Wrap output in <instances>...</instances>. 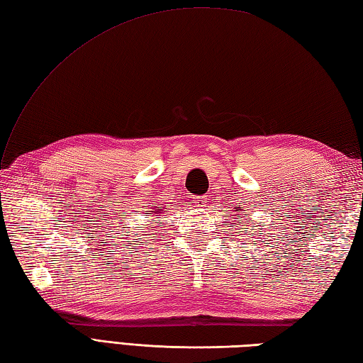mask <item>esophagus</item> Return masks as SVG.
Segmentation results:
<instances>
[{
    "instance_id": "esophagus-1",
    "label": "esophagus",
    "mask_w": 363,
    "mask_h": 363,
    "mask_svg": "<svg viewBox=\"0 0 363 363\" xmlns=\"http://www.w3.org/2000/svg\"><path fill=\"white\" fill-rule=\"evenodd\" d=\"M195 203H196V207H206L207 206V198L206 196H198L196 199H195Z\"/></svg>"
}]
</instances>
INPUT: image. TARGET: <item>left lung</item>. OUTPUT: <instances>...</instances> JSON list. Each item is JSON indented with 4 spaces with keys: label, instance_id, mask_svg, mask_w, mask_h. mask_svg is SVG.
I'll return each mask as SVG.
<instances>
[{
    "label": "left lung",
    "instance_id": "8db88e82",
    "mask_svg": "<svg viewBox=\"0 0 363 363\" xmlns=\"http://www.w3.org/2000/svg\"><path fill=\"white\" fill-rule=\"evenodd\" d=\"M238 211H240V209H238ZM243 215H245V217H248V213H243ZM238 223H240L242 226H246V225H245V221H238ZM252 225H254V223H252ZM254 228H256V226H254ZM259 233H260V230H259Z\"/></svg>",
    "mask_w": 363,
    "mask_h": 363
}]
</instances>
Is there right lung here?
Segmentation results:
<instances>
[{
	"label": "right lung",
	"mask_w": 363,
	"mask_h": 363,
	"mask_svg": "<svg viewBox=\"0 0 363 363\" xmlns=\"http://www.w3.org/2000/svg\"><path fill=\"white\" fill-rule=\"evenodd\" d=\"M162 210V212L160 213V211ZM165 211L164 209H159V207H156V211H154V217H160V213H164Z\"/></svg>",
	"instance_id": "obj_1"
}]
</instances>
